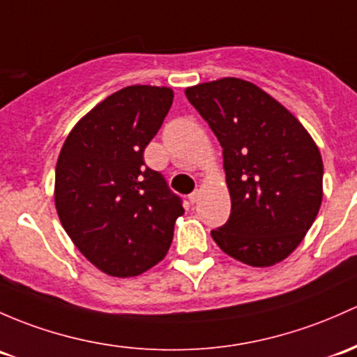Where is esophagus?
Instances as JSON below:
<instances>
[{"label":"esophagus","mask_w":357,"mask_h":357,"mask_svg":"<svg viewBox=\"0 0 357 357\" xmlns=\"http://www.w3.org/2000/svg\"><path fill=\"white\" fill-rule=\"evenodd\" d=\"M188 200H190V204H191V205L197 204V202L200 200V191H193V193H191L190 197H188Z\"/></svg>","instance_id":"obj_1"}]
</instances>
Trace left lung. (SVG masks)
Masks as SVG:
<instances>
[{
    "instance_id": "obj_1",
    "label": "left lung",
    "mask_w": 357,
    "mask_h": 357,
    "mask_svg": "<svg viewBox=\"0 0 357 357\" xmlns=\"http://www.w3.org/2000/svg\"><path fill=\"white\" fill-rule=\"evenodd\" d=\"M185 93L222 147L231 215L210 232L213 241L251 267L279 264L320 210V150L282 104L251 82L220 78Z\"/></svg>"
}]
</instances>
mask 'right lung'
Listing matches in <instances>:
<instances>
[{"label": "right lung", "instance_id": "right-lung-1", "mask_svg": "<svg viewBox=\"0 0 357 357\" xmlns=\"http://www.w3.org/2000/svg\"><path fill=\"white\" fill-rule=\"evenodd\" d=\"M172 90L125 87L77 123L56 164L54 202L71 241L112 277H135L166 257L183 200L144 150L162 126Z\"/></svg>", "mask_w": 357, "mask_h": 357}]
</instances>
